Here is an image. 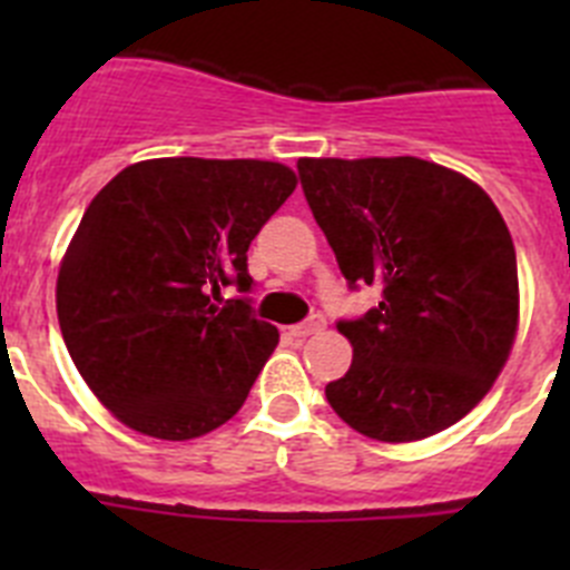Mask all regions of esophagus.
Instances as JSON below:
<instances>
[{
    "label": "esophagus",
    "instance_id": "obj_1",
    "mask_svg": "<svg viewBox=\"0 0 570 570\" xmlns=\"http://www.w3.org/2000/svg\"><path fill=\"white\" fill-rule=\"evenodd\" d=\"M322 328H325V316L314 314V316H308L305 322H299V325H294V328H288V334L305 340V336H311V334H320Z\"/></svg>",
    "mask_w": 570,
    "mask_h": 570
}]
</instances>
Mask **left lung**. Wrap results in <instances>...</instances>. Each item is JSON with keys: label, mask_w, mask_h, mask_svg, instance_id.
<instances>
[{"label": "left lung", "mask_w": 570, "mask_h": 570, "mask_svg": "<svg viewBox=\"0 0 570 570\" xmlns=\"http://www.w3.org/2000/svg\"><path fill=\"white\" fill-rule=\"evenodd\" d=\"M296 170L347 288L382 294L336 322L354 362L325 385L331 407L380 442L440 434L488 394L517 336L505 219L480 185L416 156L299 159Z\"/></svg>", "instance_id": "8db88e82"}]
</instances>
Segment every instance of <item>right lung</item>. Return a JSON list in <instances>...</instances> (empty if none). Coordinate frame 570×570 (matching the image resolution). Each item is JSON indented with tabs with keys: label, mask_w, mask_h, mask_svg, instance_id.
Returning a JSON list of instances; mask_svg holds the SVG:
<instances>
[{
	"label": "right lung",
	"mask_w": 570,
	"mask_h": 570,
	"mask_svg": "<svg viewBox=\"0 0 570 570\" xmlns=\"http://www.w3.org/2000/svg\"><path fill=\"white\" fill-rule=\"evenodd\" d=\"M262 159L136 163L94 196L57 279L68 354L119 422L156 440L225 425L279 342L250 308L248 248L294 194ZM234 284L240 296L222 299Z\"/></svg>",
	"instance_id": "add662e5"
}]
</instances>
